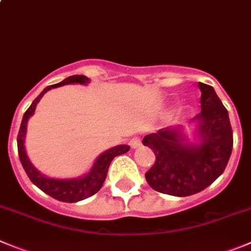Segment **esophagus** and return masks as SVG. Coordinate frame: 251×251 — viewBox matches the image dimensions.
<instances>
[{"label":"esophagus","instance_id":"34e87169","mask_svg":"<svg viewBox=\"0 0 251 251\" xmlns=\"http://www.w3.org/2000/svg\"><path fill=\"white\" fill-rule=\"evenodd\" d=\"M130 146L132 147V149H137V147H140L141 146V139H140L139 136L132 137L130 141Z\"/></svg>","mask_w":251,"mask_h":251}]
</instances>
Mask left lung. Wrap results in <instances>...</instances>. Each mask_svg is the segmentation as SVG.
<instances>
[{"label": "left lung", "mask_w": 251, "mask_h": 251, "mask_svg": "<svg viewBox=\"0 0 251 251\" xmlns=\"http://www.w3.org/2000/svg\"><path fill=\"white\" fill-rule=\"evenodd\" d=\"M202 111L192 121L198 125L200 144L186 141L182 126L146 135L145 146L156 160L145 173L147 183L160 193L187 197L202 192L224 172L233 150V130L228 110L213 86L198 83Z\"/></svg>", "instance_id": "8db88e82"}]
</instances>
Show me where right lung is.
Returning <instances> with one entry per match:
<instances>
[{
  "label": "right lung",
  "instance_id": "add662e5",
  "mask_svg": "<svg viewBox=\"0 0 251 251\" xmlns=\"http://www.w3.org/2000/svg\"><path fill=\"white\" fill-rule=\"evenodd\" d=\"M86 84L89 83V79L84 75H72L69 78H67L65 80H63L62 83L54 84V85H49L39 94L38 97L34 99V101L32 102L29 107L27 109V111L25 112L22 119V124H21L20 132H18L17 136V147H18V154H20V160L22 163L23 168H25V173L29 177V179L38 187L39 189L47 193L48 196H50L51 198L54 200L60 201V202H67V203H75L79 201H83L89 198V197L94 196V194L99 192V189L101 188L102 184H104L105 178H106L107 170H109V166L111 163V161L114 160V157L116 156H120V154L126 153V152L130 150V146L127 145H120V146H116L114 149H110L107 151H105L104 153H101L98 157V160L94 163L93 168H91L90 172L86 176L81 177V178H75V179H53L48 178L46 176H43L42 173H39L36 168L33 167V165L30 163V161L28 160L27 153H25V130H27V121L28 119L33 115L34 110H36L37 104H38L39 100L42 99L44 94L48 90L53 88H58V86L65 85V84Z\"/></svg>",
  "mask_w": 251,
  "mask_h": 251
}]
</instances>
